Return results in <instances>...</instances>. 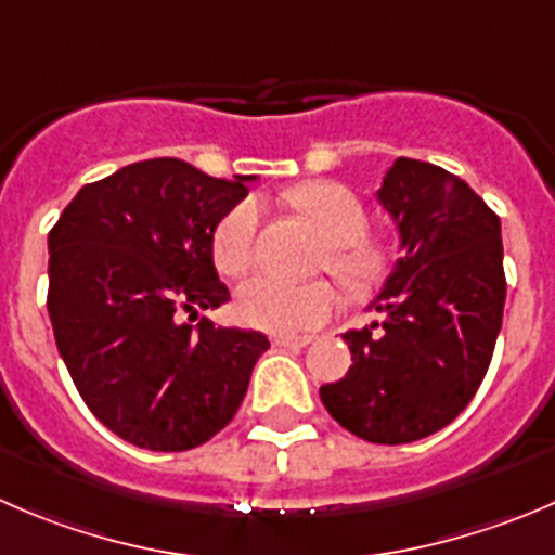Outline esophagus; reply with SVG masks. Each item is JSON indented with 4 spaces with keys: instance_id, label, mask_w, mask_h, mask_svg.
<instances>
[{
    "instance_id": "1",
    "label": "esophagus",
    "mask_w": 555,
    "mask_h": 555,
    "mask_svg": "<svg viewBox=\"0 0 555 555\" xmlns=\"http://www.w3.org/2000/svg\"><path fill=\"white\" fill-rule=\"evenodd\" d=\"M273 344L284 349H304L309 347L311 338L309 336H273Z\"/></svg>"
}]
</instances>
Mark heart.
Listing matches in <instances>:
<instances>
[{
	"label": "heart",
	"instance_id": "obj_1",
	"mask_svg": "<svg viewBox=\"0 0 555 555\" xmlns=\"http://www.w3.org/2000/svg\"><path fill=\"white\" fill-rule=\"evenodd\" d=\"M289 203L325 235L331 244L327 266L352 287L371 284L385 268V257L374 244L363 241L369 217L352 190L336 181H309L289 192ZM260 206L255 197L235 203L214 228V262L224 276H241L257 255ZM341 295L331 282L295 284L279 276L249 279L238 289V317L251 327L268 333L314 331L331 320Z\"/></svg>",
	"mask_w": 555,
	"mask_h": 555
}]
</instances>
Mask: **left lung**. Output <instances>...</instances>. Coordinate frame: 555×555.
<instances>
[{
	"mask_svg": "<svg viewBox=\"0 0 555 555\" xmlns=\"http://www.w3.org/2000/svg\"><path fill=\"white\" fill-rule=\"evenodd\" d=\"M401 257L347 331L352 365L320 398L338 426L374 444H406L453 423L475 398L502 327V222L459 176L398 157L376 192Z\"/></svg>",
	"mask_w": 555,
	"mask_h": 555,
	"instance_id": "8db88e82",
	"label": "left lung"
}]
</instances>
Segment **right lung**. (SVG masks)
<instances>
[{"label": "right lung", "mask_w": 555, "mask_h": 555, "mask_svg": "<svg viewBox=\"0 0 555 555\" xmlns=\"http://www.w3.org/2000/svg\"><path fill=\"white\" fill-rule=\"evenodd\" d=\"M246 181L146 159L86 184L48 233L59 354L91 414L134 448L181 453L208 442L235 417L271 347L262 333L208 317L192 325L230 300L211 241Z\"/></svg>", "instance_id": "add662e5"}]
</instances>
